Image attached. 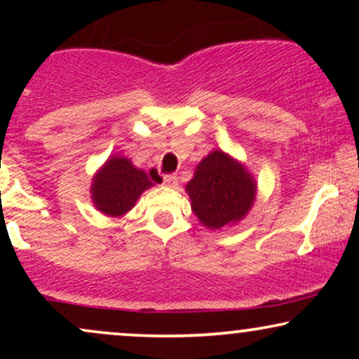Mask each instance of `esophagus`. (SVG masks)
Masks as SVG:
<instances>
[{"label":"esophagus","instance_id":"34e87169","mask_svg":"<svg viewBox=\"0 0 359 359\" xmlns=\"http://www.w3.org/2000/svg\"><path fill=\"white\" fill-rule=\"evenodd\" d=\"M163 185H167V187H177V185H179V177L175 174L165 175L163 177Z\"/></svg>","mask_w":359,"mask_h":359}]
</instances>
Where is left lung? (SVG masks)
<instances>
[{
  "mask_svg": "<svg viewBox=\"0 0 359 359\" xmlns=\"http://www.w3.org/2000/svg\"><path fill=\"white\" fill-rule=\"evenodd\" d=\"M255 187L241 163L216 150L197 165L185 189L199 221L208 228L219 229L245 217L255 201Z\"/></svg>",
  "mask_w": 359,
  "mask_h": 359,
  "instance_id": "obj_1",
  "label": "left lung"
}]
</instances>
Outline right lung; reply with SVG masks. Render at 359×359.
Here are the masks:
<instances>
[{
  "mask_svg": "<svg viewBox=\"0 0 359 359\" xmlns=\"http://www.w3.org/2000/svg\"><path fill=\"white\" fill-rule=\"evenodd\" d=\"M151 185L145 172L135 168L128 158L114 156L94 177L93 201L101 212L121 216L133 208L142 192Z\"/></svg>",
  "mask_w": 359,
  "mask_h": 359,
  "instance_id": "right-lung-1",
  "label": "right lung"
}]
</instances>
